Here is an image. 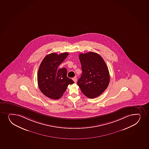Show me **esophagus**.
Here are the masks:
<instances>
[{
  "mask_svg": "<svg viewBox=\"0 0 149 149\" xmlns=\"http://www.w3.org/2000/svg\"><path fill=\"white\" fill-rule=\"evenodd\" d=\"M72 80L74 81V82H77V77H74L73 79H72Z\"/></svg>",
  "mask_w": 149,
  "mask_h": 149,
  "instance_id": "1",
  "label": "esophagus"
}]
</instances>
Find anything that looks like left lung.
Returning <instances> with one entry per match:
<instances>
[{"mask_svg":"<svg viewBox=\"0 0 149 149\" xmlns=\"http://www.w3.org/2000/svg\"><path fill=\"white\" fill-rule=\"evenodd\" d=\"M79 58L82 74L77 81V85L87 97H97L104 92L109 84L108 68L102 58L94 52L81 54Z\"/></svg>","mask_w":149,"mask_h":149,"instance_id":"obj_1","label":"left lung"}]
</instances>
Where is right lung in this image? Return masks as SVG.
Instances as JSON below:
<instances>
[{"label": "right lung", "instance_id": "add662e5", "mask_svg": "<svg viewBox=\"0 0 149 149\" xmlns=\"http://www.w3.org/2000/svg\"><path fill=\"white\" fill-rule=\"evenodd\" d=\"M68 55V53L59 55L50 54L45 57L40 65L37 75L38 86L41 92L51 99H59L63 95L68 86L74 83L67 77L65 68H58Z\"/></svg>", "mask_w": 149, "mask_h": 149}]
</instances>
